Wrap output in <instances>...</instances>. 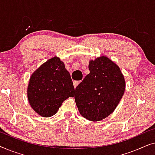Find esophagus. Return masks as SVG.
<instances>
[{
	"mask_svg": "<svg viewBox=\"0 0 155 155\" xmlns=\"http://www.w3.org/2000/svg\"><path fill=\"white\" fill-rule=\"evenodd\" d=\"M80 82V81H76V80H74L73 81V85H74V87H76L78 85V84H79Z\"/></svg>",
	"mask_w": 155,
	"mask_h": 155,
	"instance_id": "1",
	"label": "esophagus"
}]
</instances>
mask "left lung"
<instances>
[{
	"mask_svg": "<svg viewBox=\"0 0 155 155\" xmlns=\"http://www.w3.org/2000/svg\"><path fill=\"white\" fill-rule=\"evenodd\" d=\"M90 73L75 89V100L80 114L99 121L116 109L124 94L126 82L119 67L107 56L89 63Z\"/></svg>",
	"mask_w": 155,
	"mask_h": 155,
	"instance_id": "obj_1",
	"label": "left lung"
}]
</instances>
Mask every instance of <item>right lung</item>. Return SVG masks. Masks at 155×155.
I'll return each mask as SVG.
<instances>
[{
    "label": "right lung",
    "instance_id": "obj_1",
    "mask_svg": "<svg viewBox=\"0 0 155 155\" xmlns=\"http://www.w3.org/2000/svg\"><path fill=\"white\" fill-rule=\"evenodd\" d=\"M74 96L71 75L58 57L48 59L29 79L27 87L29 104L43 117L54 116L65 99Z\"/></svg>",
    "mask_w": 155,
    "mask_h": 155
}]
</instances>
